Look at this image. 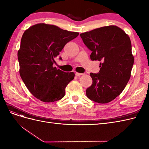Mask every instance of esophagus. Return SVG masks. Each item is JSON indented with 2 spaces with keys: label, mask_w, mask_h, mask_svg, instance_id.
Instances as JSON below:
<instances>
[{
  "label": "esophagus",
  "mask_w": 149,
  "mask_h": 149,
  "mask_svg": "<svg viewBox=\"0 0 149 149\" xmlns=\"http://www.w3.org/2000/svg\"><path fill=\"white\" fill-rule=\"evenodd\" d=\"M75 74H76V76H80L83 75V73H77V72H76V73H75Z\"/></svg>",
  "instance_id": "1"
}]
</instances>
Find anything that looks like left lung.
I'll list each match as a JSON object with an SVG mask.
<instances>
[{
	"label": "left lung",
	"instance_id": "8db88e82",
	"mask_svg": "<svg viewBox=\"0 0 149 149\" xmlns=\"http://www.w3.org/2000/svg\"><path fill=\"white\" fill-rule=\"evenodd\" d=\"M84 43L92 52L90 58L101 61L98 73H90L93 84L87 97L106 104L123 92L130 78L134 65L132 45L129 35L120 28L109 25L80 34Z\"/></svg>",
	"mask_w": 149,
	"mask_h": 149
}]
</instances>
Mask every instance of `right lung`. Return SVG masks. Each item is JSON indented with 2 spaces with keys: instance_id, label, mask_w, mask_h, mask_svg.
<instances>
[{
  "instance_id": "right-lung-1",
  "label": "right lung",
  "mask_w": 149,
  "mask_h": 149,
  "mask_svg": "<svg viewBox=\"0 0 149 149\" xmlns=\"http://www.w3.org/2000/svg\"><path fill=\"white\" fill-rule=\"evenodd\" d=\"M78 35L46 24L34 25L25 31L17 54L19 73L26 87L39 100L52 102L65 96L66 86L75 74L57 70L53 65L65 45Z\"/></svg>"
}]
</instances>
